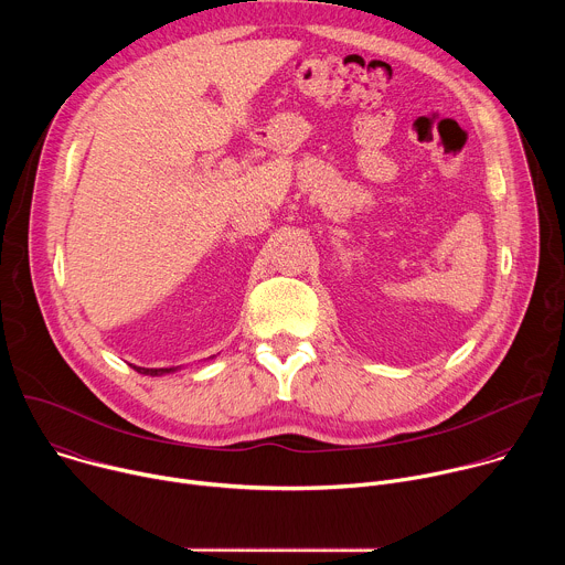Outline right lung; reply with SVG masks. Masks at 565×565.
<instances>
[{
	"label": "right lung",
	"mask_w": 565,
	"mask_h": 565,
	"mask_svg": "<svg viewBox=\"0 0 565 565\" xmlns=\"http://www.w3.org/2000/svg\"><path fill=\"white\" fill-rule=\"evenodd\" d=\"M138 373H145V375H160V373H170L172 369H142V366H134Z\"/></svg>",
	"instance_id": "1"
}]
</instances>
